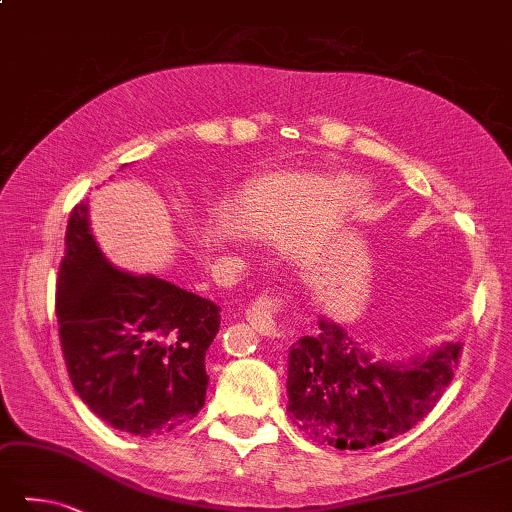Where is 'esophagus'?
<instances>
[{
  "label": "esophagus",
  "instance_id": "obj_1",
  "mask_svg": "<svg viewBox=\"0 0 512 512\" xmlns=\"http://www.w3.org/2000/svg\"><path fill=\"white\" fill-rule=\"evenodd\" d=\"M281 301L272 294L258 296L252 305L247 307V321L252 323L260 334L265 336H281V325H278V314H281Z\"/></svg>",
  "mask_w": 512,
  "mask_h": 512
}]
</instances>
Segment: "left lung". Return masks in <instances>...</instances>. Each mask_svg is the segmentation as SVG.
Returning <instances> with one entry per match:
<instances>
[{
  "instance_id": "obj_1",
  "label": "left lung",
  "mask_w": 512,
  "mask_h": 512,
  "mask_svg": "<svg viewBox=\"0 0 512 512\" xmlns=\"http://www.w3.org/2000/svg\"><path fill=\"white\" fill-rule=\"evenodd\" d=\"M289 347V419L325 446L363 450L412 430L448 390L461 343H448L412 365L374 361L343 327Z\"/></svg>"
}]
</instances>
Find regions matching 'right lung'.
<instances>
[{
	"instance_id": "obj_1",
	"label": "right lung",
	"mask_w": 512,
	"mask_h": 512,
	"mask_svg": "<svg viewBox=\"0 0 512 512\" xmlns=\"http://www.w3.org/2000/svg\"><path fill=\"white\" fill-rule=\"evenodd\" d=\"M57 274L62 354L80 399L102 421L138 437L162 435L205 406V354L220 327L207 298L156 276L113 267L71 211Z\"/></svg>"
}]
</instances>
